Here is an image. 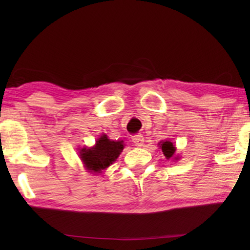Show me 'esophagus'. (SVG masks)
<instances>
[{
  "label": "esophagus",
  "mask_w": 250,
  "mask_h": 250,
  "mask_svg": "<svg viewBox=\"0 0 250 250\" xmlns=\"http://www.w3.org/2000/svg\"><path fill=\"white\" fill-rule=\"evenodd\" d=\"M132 142H133L136 146L141 147L143 146V144H144V137L142 135H134L132 136Z\"/></svg>",
  "instance_id": "34e87169"
}]
</instances>
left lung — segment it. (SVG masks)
Wrapping results in <instances>:
<instances>
[{
    "label": "left lung",
    "instance_id": "obj_1",
    "mask_svg": "<svg viewBox=\"0 0 250 250\" xmlns=\"http://www.w3.org/2000/svg\"><path fill=\"white\" fill-rule=\"evenodd\" d=\"M160 148L162 149L163 155L166 156V158L167 159H175V160H178V156L175 157V151H176V147L173 144L172 142L169 141H163L160 142Z\"/></svg>",
    "mask_w": 250,
    "mask_h": 250
}]
</instances>
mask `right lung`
Segmentation results:
<instances>
[{"label":"right lung","mask_w":250,"mask_h":250,"mask_svg":"<svg viewBox=\"0 0 250 250\" xmlns=\"http://www.w3.org/2000/svg\"><path fill=\"white\" fill-rule=\"evenodd\" d=\"M124 147L122 141H111L104 134L95 142L93 147L82 148L79 155L87 171L101 173L116 161Z\"/></svg>","instance_id":"right-lung-1"}]
</instances>
